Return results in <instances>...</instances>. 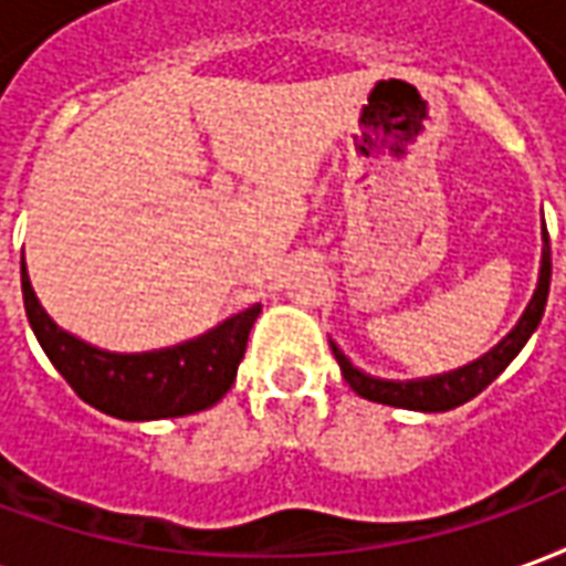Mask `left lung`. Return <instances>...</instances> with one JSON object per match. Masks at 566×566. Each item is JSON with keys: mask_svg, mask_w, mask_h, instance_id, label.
<instances>
[{"mask_svg": "<svg viewBox=\"0 0 566 566\" xmlns=\"http://www.w3.org/2000/svg\"><path fill=\"white\" fill-rule=\"evenodd\" d=\"M543 242L546 245H543V266H539V284H536L534 300H531V306L524 308L518 327L497 348H491L485 357H479L470 367L454 369V373H446V376H433V379L421 381H381L352 367V360L331 343L333 355H336L339 369H343V379L352 385V391L357 397H364V400H373V403L397 406V409H418V412H449L454 406L473 400L475 394L485 391L488 385L510 367L512 357L522 352L524 343L531 339V333L536 331V324L543 318L548 284H552V248H548L546 227H543Z\"/></svg>", "mask_w": 566, "mask_h": 566, "instance_id": "1", "label": "left lung"}]
</instances>
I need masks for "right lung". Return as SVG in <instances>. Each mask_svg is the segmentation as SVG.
I'll list each match as a JSON object with an SVG mask.
<instances>
[{"instance_id":"right-lung-1","label":"right lung","mask_w":566,"mask_h":566,"mask_svg":"<svg viewBox=\"0 0 566 566\" xmlns=\"http://www.w3.org/2000/svg\"><path fill=\"white\" fill-rule=\"evenodd\" d=\"M20 287L32 333L69 388L93 409L124 421L193 416L218 403L233 388L248 333L260 315V306H251L197 343L148 355H112L69 336L48 318L32 294L27 266H20Z\"/></svg>"}]
</instances>
